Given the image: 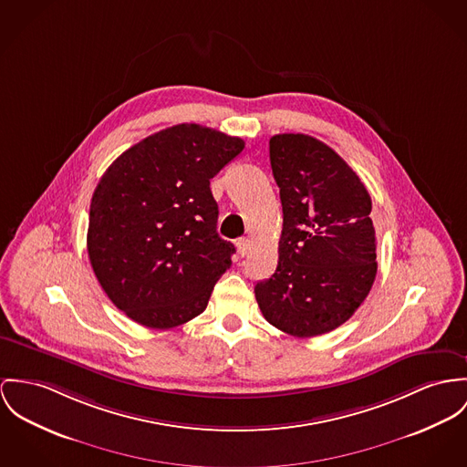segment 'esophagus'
I'll list each match as a JSON object with an SVG mask.
<instances>
[{"mask_svg": "<svg viewBox=\"0 0 467 467\" xmlns=\"http://www.w3.org/2000/svg\"><path fill=\"white\" fill-rule=\"evenodd\" d=\"M236 247H238V252H240V255L242 257H245L249 251H251V242L247 240V238H242V240H238L236 242Z\"/></svg>", "mask_w": 467, "mask_h": 467, "instance_id": "obj_1", "label": "esophagus"}]
</instances>
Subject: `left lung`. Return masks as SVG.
Wrapping results in <instances>:
<instances>
[{
	"instance_id": "8db88e82",
	"label": "left lung",
	"mask_w": 467,
	"mask_h": 467,
	"mask_svg": "<svg viewBox=\"0 0 467 467\" xmlns=\"http://www.w3.org/2000/svg\"><path fill=\"white\" fill-rule=\"evenodd\" d=\"M283 204L275 274L254 287L266 322L295 337L327 334L364 302L377 275L371 197L328 145L302 135L270 139Z\"/></svg>"
}]
</instances>
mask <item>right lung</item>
<instances>
[{"label": "right lung", "mask_w": 467, "mask_h": 467, "mask_svg": "<svg viewBox=\"0 0 467 467\" xmlns=\"http://www.w3.org/2000/svg\"><path fill=\"white\" fill-rule=\"evenodd\" d=\"M245 147L199 124L124 150L98 182L87 249L108 298L133 322L172 328L199 317L231 266L210 180Z\"/></svg>", "instance_id": "1"}]
</instances>
